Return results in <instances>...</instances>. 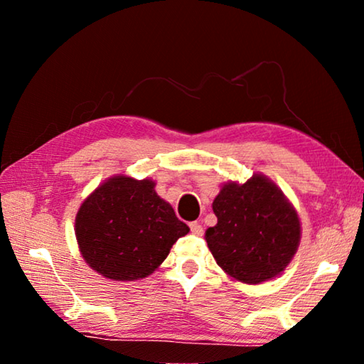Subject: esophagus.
<instances>
[{
    "label": "esophagus",
    "mask_w": 364,
    "mask_h": 364,
    "mask_svg": "<svg viewBox=\"0 0 364 364\" xmlns=\"http://www.w3.org/2000/svg\"><path fill=\"white\" fill-rule=\"evenodd\" d=\"M189 228H191V231H193V234H196V236H202V232H204V228H202L199 221H193V223H189Z\"/></svg>",
    "instance_id": "esophagus-1"
}]
</instances>
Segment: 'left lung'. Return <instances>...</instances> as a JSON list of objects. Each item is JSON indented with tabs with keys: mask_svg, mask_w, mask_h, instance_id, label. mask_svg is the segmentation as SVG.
Instances as JSON below:
<instances>
[{
	"mask_svg": "<svg viewBox=\"0 0 364 364\" xmlns=\"http://www.w3.org/2000/svg\"><path fill=\"white\" fill-rule=\"evenodd\" d=\"M212 208L218 221L205 231V241L231 278L260 284L291 263L300 244V220L284 193L267 176L254 173L242 184L226 183Z\"/></svg>",
	"mask_w": 364,
	"mask_h": 364,
	"instance_id": "obj_1",
	"label": "left lung"
}]
</instances>
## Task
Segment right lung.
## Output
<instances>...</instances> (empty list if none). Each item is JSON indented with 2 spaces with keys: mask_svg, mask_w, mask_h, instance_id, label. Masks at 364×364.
I'll use <instances>...</instances> for the list:
<instances>
[{
  "mask_svg": "<svg viewBox=\"0 0 364 364\" xmlns=\"http://www.w3.org/2000/svg\"><path fill=\"white\" fill-rule=\"evenodd\" d=\"M154 188L149 178L117 175L80 205L75 217L80 254L104 278H146L162 264L171 245L189 232Z\"/></svg>",
  "mask_w": 364,
  "mask_h": 364,
  "instance_id": "obj_1",
  "label": "right lung"
}]
</instances>
